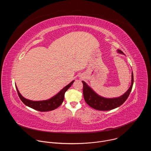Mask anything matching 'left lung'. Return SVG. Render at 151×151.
Masks as SVG:
<instances>
[{"mask_svg": "<svg viewBox=\"0 0 151 151\" xmlns=\"http://www.w3.org/2000/svg\"><path fill=\"white\" fill-rule=\"evenodd\" d=\"M118 51L119 53L124 54L121 51L118 50ZM132 77V85L127 91L122 96L114 99H106L99 96L88 87L87 83L82 81L83 83V94L85 102L93 109L99 111H106L116 108L125 101L130 94L134 82L133 72Z\"/></svg>", "mask_w": 151, "mask_h": 151, "instance_id": "8db88e82", "label": "left lung"}]
</instances>
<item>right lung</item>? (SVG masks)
Listing matches in <instances>:
<instances>
[{"label":"right lung","mask_w":151,"mask_h":151,"mask_svg":"<svg viewBox=\"0 0 151 151\" xmlns=\"http://www.w3.org/2000/svg\"><path fill=\"white\" fill-rule=\"evenodd\" d=\"M74 81L71 82L65 87L63 88L57 94L52 97L51 99L43 101H32L24 98L19 93L17 87H16L18 95L22 101V102L26 106L31 107V108L40 111V112H47L55 109L58 107L63 103L64 99V94L66 91L71 87Z\"/></svg>","instance_id":"obj_1"}]
</instances>
